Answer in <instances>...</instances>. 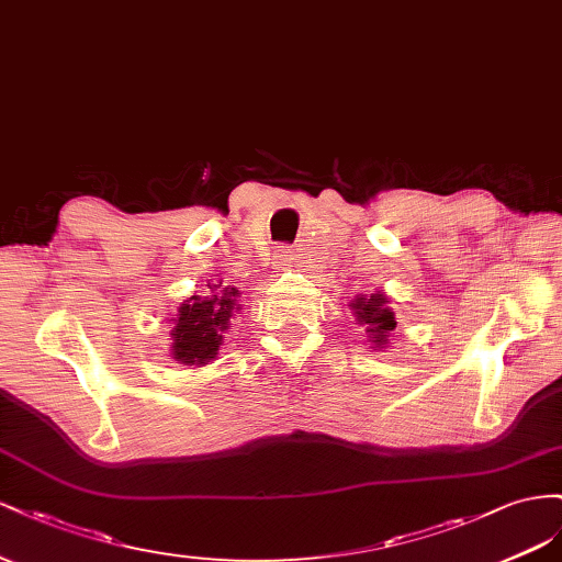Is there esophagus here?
<instances>
[{
    "label": "esophagus",
    "mask_w": 562,
    "mask_h": 562,
    "mask_svg": "<svg viewBox=\"0 0 562 562\" xmlns=\"http://www.w3.org/2000/svg\"><path fill=\"white\" fill-rule=\"evenodd\" d=\"M292 263H294V249L292 247H280L276 251V266L278 268H286V266H292Z\"/></svg>",
    "instance_id": "34e87169"
}]
</instances>
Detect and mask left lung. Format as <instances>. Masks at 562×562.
Listing matches in <instances>:
<instances>
[{"instance_id":"left-lung-1","label":"left lung","mask_w":562,"mask_h":562,"mask_svg":"<svg viewBox=\"0 0 562 562\" xmlns=\"http://www.w3.org/2000/svg\"><path fill=\"white\" fill-rule=\"evenodd\" d=\"M350 311L356 315L358 325L364 327V331L370 334L372 348H386L389 344V336L395 329V313L389 308V299L386 294H372V296H364L358 294L356 299L350 301Z\"/></svg>"}]
</instances>
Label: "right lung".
Returning a JSON list of instances; mask_svg holds the SVG:
<instances>
[{"mask_svg":"<svg viewBox=\"0 0 562 562\" xmlns=\"http://www.w3.org/2000/svg\"><path fill=\"white\" fill-rule=\"evenodd\" d=\"M237 286L206 282L204 296H190L181 303L171 327V358L181 364H210L223 344L231 317L239 311Z\"/></svg>","mask_w":562,"mask_h":562,"instance_id":"right-lung-1","label":"right lung"}]
</instances>
